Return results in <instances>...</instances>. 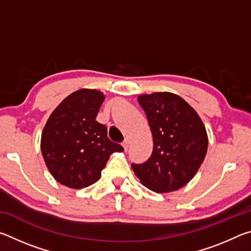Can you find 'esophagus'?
I'll return each instance as SVG.
<instances>
[{"mask_svg": "<svg viewBox=\"0 0 251 251\" xmlns=\"http://www.w3.org/2000/svg\"><path fill=\"white\" fill-rule=\"evenodd\" d=\"M122 145H123V147H124V151H125L128 150V147H129V141H128V139H125L124 143H123Z\"/></svg>", "mask_w": 251, "mask_h": 251, "instance_id": "34e87169", "label": "esophagus"}]
</instances>
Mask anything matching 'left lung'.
<instances>
[{
  "mask_svg": "<svg viewBox=\"0 0 251 251\" xmlns=\"http://www.w3.org/2000/svg\"><path fill=\"white\" fill-rule=\"evenodd\" d=\"M150 124L154 148L144 164H131L148 189L171 193L196 175L205 159L208 136L202 121L180 96L169 92L138 96Z\"/></svg>",
  "mask_w": 251,
  "mask_h": 251,
  "instance_id": "8db88e82",
  "label": "left lung"
}]
</instances>
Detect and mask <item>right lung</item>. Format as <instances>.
Instances as JSON below:
<instances>
[{
  "label": "right lung",
  "instance_id": "1",
  "mask_svg": "<svg viewBox=\"0 0 251 251\" xmlns=\"http://www.w3.org/2000/svg\"><path fill=\"white\" fill-rule=\"evenodd\" d=\"M104 100L101 92L82 88L63 100L46 122L41 151L59 184L74 189L94 184L109 156L124 151L109 141L106 126L96 121Z\"/></svg>",
  "mask_w": 251,
  "mask_h": 251
}]
</instances>
